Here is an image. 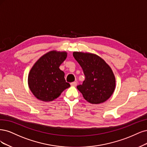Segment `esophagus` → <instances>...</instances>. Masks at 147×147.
I'll list each match as a JSON object with an SVG mask.
<instances>
[{"mask_svg":"<svg viewBox=\"0 0 147 147\" xmlns=\"http://www.w3.org/2000/svg\"><path fill=\"white\" fill-rule=\"evenodd\" d=\"M71 86H73V87H76L77 86V82H73L71 83Z\"/></svg>","mask_w":147,"mask_h":147,"instance_id":"obj_1","label":"esophagus"}]
</instances>
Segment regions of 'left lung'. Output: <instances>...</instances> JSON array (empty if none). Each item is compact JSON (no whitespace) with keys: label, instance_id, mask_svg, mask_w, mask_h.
<instances>
[{"label":"left lung","instance_id":"8db88e82","mask_svg":"<svg viewBox=\"0 0 147 147\" xmlns=\"http://www.w3.org/2000/svg\"><path fill=\"white\" fill-rule=\"evenodd\" d=\"M73 56L86 77L82 84L77 86L84 99L95 105L107 101L115 88V78L111 68L96 54L74 52Z\"/></svg>","mask_w":147,"mask_h":147}]
</instances>
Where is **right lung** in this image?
Returning <instances> with one entry per match:
<instances>
[{
  "instance_id": "1",
  "label": "right lung",
  "mask_w": 147,
  "mask_h": 147,
  "mask_svg": "<svg viewBox=\"0 0 147 147\" xmlns=\"http://www.w3.org/2000/svg\"><path fill=\"white\" fill-rule=\"evenodd\" d=\"M67 57V52L52 51L38 60L28 76V84L34 95L41 101H53L70 87L60 65Z\"/></svg>"
}]
</instances>
